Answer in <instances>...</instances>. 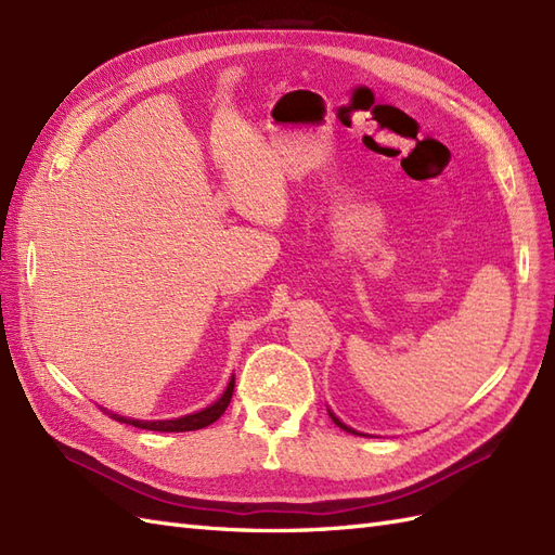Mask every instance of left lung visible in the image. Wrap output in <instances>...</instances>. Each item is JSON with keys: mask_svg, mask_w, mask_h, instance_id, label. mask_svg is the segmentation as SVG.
Instances as JSON below:
<instances>
[{"mask_svg": "<svg viewBox=\"0 0 555 555\" xmlns=\"http://www.w3.org/2000/svg\"><path fill=\"white\" fill-rule=\"evenodd\" d=\"M330 416H332V418H334V424H336V426H341V428H344V430H348V434H356V430H353V428H348V426H346V424H341V422H339V418H336V416H334V414H332V412H330ZM356 436H358V434H356Z\"/></svg>", "mask_w": 555, "mask_h": 555, "instance_id": "left-lung-1", "label": "left lung"}]
</instances>
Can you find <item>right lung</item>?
Wrapping results in <instances>:
<instances>
[{"label":"right lung","instance_id":"add662e5","mask_svg":"<svg viewBox=\"0 0 555 555\" xmlns=\"http://www.w3.org/2000/svg\"><path fill=\"white\" fill-rule=\"evenodd\" d=\"M233 388H235V379H231V384H228V388H225V393L214 404H209L207 410L188 414V416H181V418H169V422H139V418H127V416H119V414H113V412H107V414H111V418H115V422L131 424L137 428L162 430V434H183V430H197V428H205V426L214 424L216 418H219L225 412L228 404H231Z\"/></svg>","mask_w":555,"mask_h":555}]
</instances>
